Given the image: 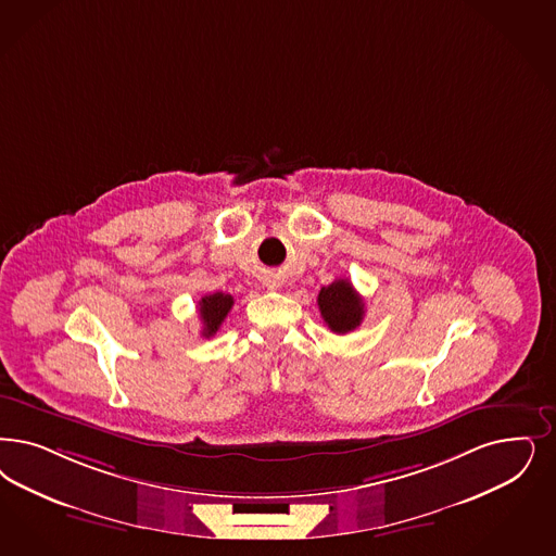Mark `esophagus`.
Returning <instances> with one entry per match:
<instances>
[{"instance_id": "1", "label": "esophagus", "mask_w": 556, "mask_h": 556, "mask_svg": "<svg viewBox=\"0 0 556 556\" xmlns=\"http://www.w3.org/2000/svg\"><path fill=\"white\" fill-rule=\"evenodd\" d=\"M270 288L275 289V286H270Z\"/></svg>"}]
</instances>
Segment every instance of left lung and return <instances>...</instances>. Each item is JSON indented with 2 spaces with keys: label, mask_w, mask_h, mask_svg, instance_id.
I'll list each match as a JSON object with an SVG mask.
<instances>
[{
  "label": "left lung",
  "mask_w": 556,
  "mask_h": 556,
  "mask_svg": "<svg viewBox=\"0 0 556 556\" xmlns=\"http://www.w3.org/2000/svg\"><path fill=\"white\" fill-rule=\"evenodd\" d=\"M318 307L328 328L337 334L355 330L365 316L364 300L346 279H337L320 289Z\"/></svg>",
  "instance_id": "obj_1"
}]
</instances>
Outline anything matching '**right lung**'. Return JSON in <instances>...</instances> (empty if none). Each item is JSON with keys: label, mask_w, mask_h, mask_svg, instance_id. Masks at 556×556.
I'll use <instances>...</instances> for the list:
<instances>
[{"label": "right lung", "mask_w": 556, "mask_h": 556, "mask_svg": "<svg viewBox=\"0 0 556 556\" xmlns=\"http://www.w3.org/2000/svg\"><path fill=\"white\" fill-rule=\"evenodd\" d=\"M231 306H233V298L230 293L217 291V293H210V295L201 298V302H199V316H201V323H203L201 334L207 337V339L213 337L219 330L222 323L226 320Z\"/></svg>", "instance_id": "1"}]
</instances>
